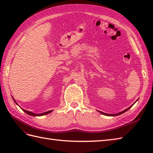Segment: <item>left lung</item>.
Returning a JSON list of instances; mask_svg holds the SVG:
<instances>
[{"mask_svg": "<svg viewBox=\"0 0 153 153\" xmlns=\"http://www.w3.org/2000/svg\"><path fill=\"white\" fill-rule=\"evenodd\" d=\"M138 100V99H137ZM137 100H136V101H137ZM133 106V105L131 106H129V108H126V110H123V111H122V112H119V113H117V114H107V113H105V112H100V111H99V110H98V112H100V114H104V115H105V116H118V115H120V114H123V113H124V112H126L127 110H128L129 108H131V107Z\"/></svg>", "mask_w": 153, "mask_h": 153, "instance_id": "obj_1", "label": "left lung"}]
</instances>
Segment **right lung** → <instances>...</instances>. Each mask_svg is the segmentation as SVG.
Wrapping results in <instances>:
<instances>
[{
    "label": "right lung",
    "mask_w": 153,
    "mask_h": 153,
    "mask_svg": "<svg viewBox=\"0 0 153 153\" xmlns=\"http://www.w3.org/2000/svg\"><path fill=\"white\" fill-rule=\"evenodd\" d=\"M12 97L13 100H14V101L15 102V103L16 104V105H18V103H17V102H16V100L14 99V97ZM18 106H19V105H18ZM20 108H21V107H20ZM22 109L23 111L25 112L26 113V114H27L28 115H30V116H44V115L48 114H49V113H51V112H53V110H49V111L45 112H43V113H41V114H35V113H33V112H30V111H27V110H24V109H23V108H22Z\"/></svg>",
    "instance_id": "add662e5"
}]
</instances>
